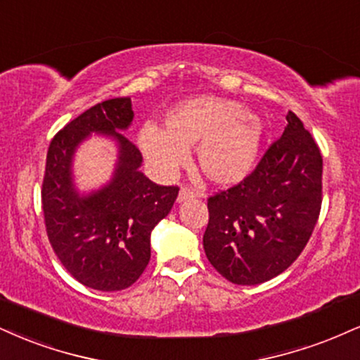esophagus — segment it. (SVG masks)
<instances>
[{"mask_svg": "<svg viewBox=\"0 0 360 360\" xmlns=\"http://www.w3.org/2000/svg\"><path fill=\"white\" fill-rule=\"evenodd\" d=\"M198 196H199V193L194 191V189L183 188L179 191V196H177V201L184 202V201H189V199H194V198H198Z\"/></svg>", "mask_w": 360, "mask_h": 360, "instance_id": "1", "label": "esophagus"}]
</instances>
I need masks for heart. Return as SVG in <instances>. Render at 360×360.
<instances>
[{"label": "heart", "instance_id": "obj_1", "mask_svg": "<svg viewBox=\"0 0 360 360\" xmlns=\"http://www.w3.org/2000/svg\"><path fill=\"white\" fill-rule=\"evenodd\" d=\"M263 124L253 112L229 98L202 95L181 103L164 117L161 131L142 129L139 146L149 162L171 174L196 147V167L206 181L231 186L257 164Z\"/></svg>", "mask_w": 360, "mask_h": 360}]
</instances>
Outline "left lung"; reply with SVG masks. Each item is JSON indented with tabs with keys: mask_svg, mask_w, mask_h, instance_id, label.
Listing matches in <instances>:
<instances>
[{
	"mask_svg": "<svg viewBox=\"0 0 360 360\" xmlns=\"http://www.w3.org/2000/svg\"><path fill=\"white\" fill-rule=\"evenodd\" d=\"M320 207L322 154L302 120L288 112L283 134L255 171L207 198L206 257L231 283H263L304 251Z\"/></svg>",
	"mask_w": 360,
	"mask_h": 360,
	"instance_id": "1",
	"label": "left lung"
}]
</instances>
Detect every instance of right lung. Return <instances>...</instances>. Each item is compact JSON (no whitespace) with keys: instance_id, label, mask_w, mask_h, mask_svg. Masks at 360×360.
Wrapping results in <instances>:
<instances>
[{"instance_id":"1","label":"right lung","mask_w":360,"mask_h":360,"mask_svg":"<svg viewBox=\"0 0 360 360\" xmlns=\"http://www.w3.org/2000/svg\"><path fill=\"white\" fill-rule=\"evenodd\" d=\"M134 119L129 97L90 107L51 139L41 188L46 235L73 278L101 292L137 281L150 259V231L166 218L179 188L159 186L139 171L142 154L124 136ZM92 131L114 136L120 159L109 185L89 197L72 188L71 159Z\"/></svg>"}]
</instances>
